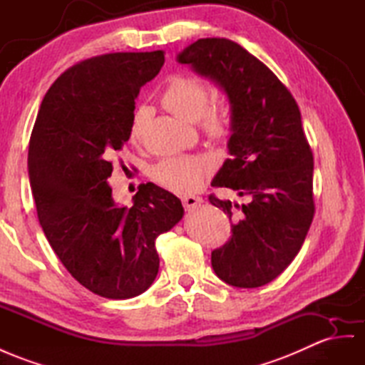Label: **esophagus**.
Masks as SVG:
<instances>
[{"instance_id":"obj_1","label":"esophagus","mask_w":365,"mask_h":365,"mask_svg":"<svg viewBox=\"0 0 365 365\" xmlns=\"http://www.w3.org/2000/svg\"><path fill=\"white\" fill-rule=\"evenodd\" d=\"M182 203L186 211H192L197 207H200V205L203 203V199L199 197V195H194V194H190V195H183L182 197Z\"/></svg>"}]
</instances>
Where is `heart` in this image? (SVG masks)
Masks as SVG:
<instances>
[{
	"label": "heart",
	"instance_id": "obj_1",
	"mask_svg": "<svg viewBox=\"0 0 365 365\" xmlns=\"http://www.w3.org/2000/svg\"><path fill=\"white\" fill-rule=\"evenodd\" d=\"M211 91L203 81L188 76L173 77L162 93L163 106L173 114L186 121H199L203 133L211 138H225L230 129L228 112L219 103L210 105ZM151 118V109L138 106L129 123V137L138 142L143 135L148 120ZM214 168V163L203 155H179L168 157L157 162L149 177L163 188L174 192H191L202 185Z\"/></svg>",
	"mask_w": 365,
	"mask_h": 365
}]
</instances>
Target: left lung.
<instances>
[{"mask_svg": "<svg viewBox=\"0 0 365 365\" xmlns=\"http://www.w3.org/2000/svg\"><path fill=\"white\" fill-rule=\"evenodd\" d=\"M177 60L227 92L231 158L211 185L248 200L232 205L210 194L231 222L230 240L211 253L214 273L232 287H262L293 262L314 216L313 153L301 110L262 61L228 38H200Z\"/></svg>", "mask_w": 365, "mask_h": 365, "instance_id": "1", "label": "left lung"}]
</instances>
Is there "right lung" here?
I'll return each instance as SVG.
<instances>
[{"label":"right lung","mask_w":365,"mask_h":365,"mask_svg":"<svg viewBox=\"0 0 365 365\" xmlns=\"http://www.w3.org/2000/svg\"><path fill=\"white\" fill-rule=\"evenodd\" d=\"M165 52H115L83 60L46 92L31 134V188L40 225L71 276L93 294L129 299L158 273L155 239L183 216L182 202L140 185L117 207L110 158L129 140L135 98L160 72Z\"/></svg>","instance_id":"right-lung-1"}]
</instances>
